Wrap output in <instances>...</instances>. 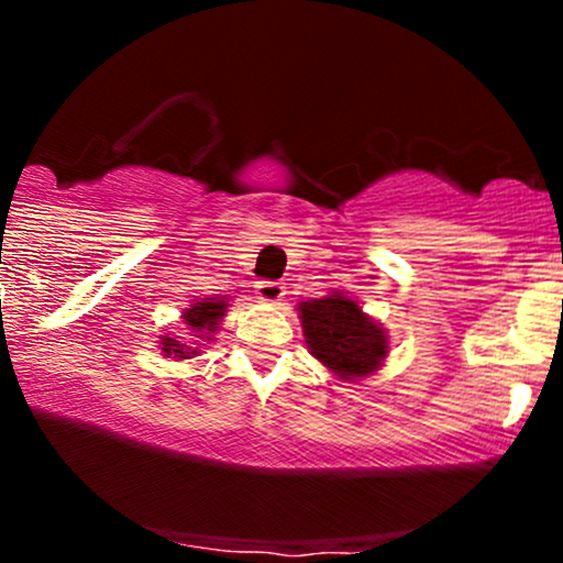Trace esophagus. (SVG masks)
<instances>
[{
	"label": "esophagus",
	"mask_w": 563,
	"mask_h": 563,
	"mask_svg": "<svg viewBox=\"0 0 563 563\" xmlns=\"http://www.w3.org/2000/svg\"><path fill=\"white\" fill-rule=\"evenodd\" d=\"M256 294L262 301H280L286 296V286L280 280H260L256 283Z\"/></svg>",
	"instance_id": "34e87169"
}]
</instances>
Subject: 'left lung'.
<instances>
[{"instance_id":"1","label":"left lung","mask_w":563,"mask_h":563,"mask_svg":"<svg viewBox=\"0 0 563 563\" xmlns=\"http://www.w3.org/2000/svg\"><path fill=\"white\" fill-rule=\"evenodd\" d=\"M299 318L309 352L344 380L371 376L389 352L384 328L344 294L301 301Z\"/></svg>"}]
</instances>
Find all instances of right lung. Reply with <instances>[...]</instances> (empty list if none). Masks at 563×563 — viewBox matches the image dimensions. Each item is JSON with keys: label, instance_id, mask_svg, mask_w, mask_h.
I'll use <instances>...</instances> for the list:
<instances>
[{"label": "right lung", "instance_id": "add662e5", "mask_svg": "<svg viewBox=\"0 0 563 563\" xmlns=\"http://www.w3.org/2000/svg\"><path fill=\"white\" fill-rule=\"evenodd\" d=\"M224 312H228V299H206V301H198L192 303L190 309L185 312V325L187 331H190V339L192 341H177V339H161L164 341V352L166 357L174 354V357L179 360H187L190 354H198V349L192 344H198V341H211V333L217 331L219 320L224 318Z\"/></svg>", "mask_w": 563, "mask_h": 563}]
</instances>
